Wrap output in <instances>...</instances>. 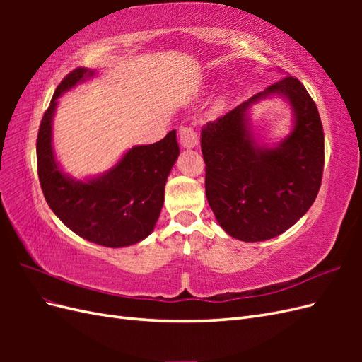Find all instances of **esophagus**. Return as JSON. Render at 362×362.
<instances>
[{
  "instance_id": "34e87169",
  "label": "esophagus",
  "mask_w": 362,
  "mask_h": 362,
  "mask_svg": "<svg viewBox=\"0 0 362 362\" xmlns=\"http://www.w3.org/2000/svg\"><path fill=\"white\" fill-rule=\"evenodd\" d=\"M180 144L185 149H193L199 144V136L192 127L181 125L180 127Z\"/></svg>"
}]
</instances>
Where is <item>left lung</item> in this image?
I'll return each mask as SVG.
<instances>
[{
  "label": "left lung",
  "instance_id": "1",
  "mask_svg": "<svg viewBox=\"0 0 362 362\" xmlns=\"http://www.w3.org/2000/svg\"><path fill=\"white\" fill-rule=\"evenodd\" d=\"M278 95L292 107L293 128L275 147L261 144L250 127L251 105ZM205 194L218 225L242 242L286 233L317 198L325 137L315 103L288 75L201 131Z\"/></svg>",
  "mask_w": 362,
  "mask_h": 362
}]
</instances>
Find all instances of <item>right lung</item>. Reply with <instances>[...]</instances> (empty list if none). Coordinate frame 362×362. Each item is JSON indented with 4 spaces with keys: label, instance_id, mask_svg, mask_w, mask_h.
Returning a JSON list of instances; mask_svg holds the SVG:
<instances>
[{
    "label": "right lung",
    "instance_id": "right-lung-1",
    "mask_svg": "<svg viewBox=\"0 0 362 362\" xmlns=\"http://www.w3.org/2000/svg\"><path fill=\"white\" fill-rule=\"evenodd\" d=\"M95 71L78 68L57 86L37 134V173L43 196L60 221L76 235L107 247H124L146 238L158 221L164 185L180 156L177 131L152 145L128 149L112 169L87 180L64 173L52 148L57 100Z\"/></svg>",
    "mask_w": 362,
    "mask_h": 362
}]
</instances>
